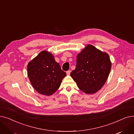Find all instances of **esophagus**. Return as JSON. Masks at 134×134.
Masks as SVG:
<instances>
[{
	"label": "esophagus",
	"mask_w": 134,
	"mask_h": 134,
	"mask_svg": "<svg viewBox=\"0 0 134 134\" xmlns=\"http://www.w3.org/2000/svg\"><path fill=\"white\" fill-rule=\"evenodd\" d=\"M66 73H67V75H69L70 74V73H71V71H68L66 72Z\"/></svg>",
	"instance_id": "obj_1"
}]
</instances>
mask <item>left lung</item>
<instances>
[{
	"label": "left lung",
	"mask_w": 134,
	"mask_h": 134,
	"mask_svg": "<svg viewBox=\"0 0 134 134\" xmlns=\"http://www.w3.org/2000/svg\"><path fill=\"white\" fill-rule=\"evenodd\" d=\"M111 65L107 53L87 44L77 55L76 68L71 76L83 92L92 94L106 82Z\"/></svg>",
	"instance_id": "left-lung-1"
}]
</instances>
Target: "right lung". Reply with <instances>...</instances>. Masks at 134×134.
<instances>
[{"label":"right lung","instance_id":"obj_1","mask_svg":"<svg viewBox=\"0 0 134 134\" xmlns=\"http://www.w3.org/2000/svg\"><path fill=\"white\" fill-rule=\"evenodd\" d=\"M28 78L32 87L40 94L51 96L60 86L66 73L62 71L54 55L43 51L29 62L27 66Z\"/></svg>","mask_w":134,"mask_h":134}]
</instances>
